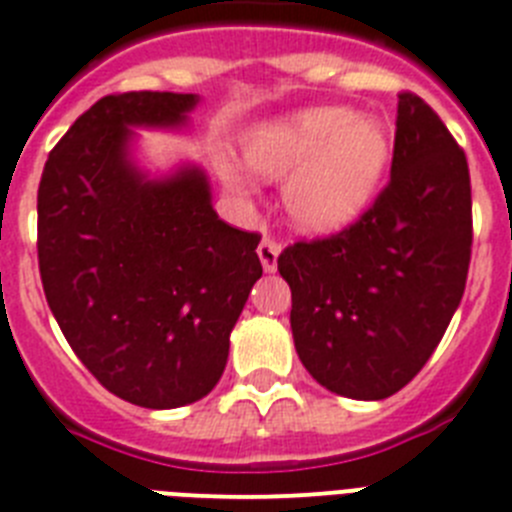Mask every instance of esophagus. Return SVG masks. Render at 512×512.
I'll return each instance as SVG.
<instances>
[{
    "instance_id": "34e87169",
    "label": "esophagus",
    "mask_w": 512,
    "mask_h": 512,
    "mask_svg": "<svg viewBox=\"0 0 512 512\" xmlns=\"http://www.w3.org/2000/svg\"><path fill=\"white\" fill-rule=\"evenodd\" d=\"M257 255H260V263H263V268L268 270V273H273V270L278 268V255H281V244H278L276 239H270V236H265L263 242H260V247H257Z\"/></svg>"
}]
</instances>
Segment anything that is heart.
<instances>
[{"mask_svg":"<svg viewBox=\"0 0 512 512\" xmlns=\"http://www.w3.org/2000/svg\"><path fill=\"white\" fill-rule=\"evenodd\" d=\"M249 166L285 179L283 205L296 229L333 234L362 216L390 163V137L380 122L356 119L343 106L304 109L273 119L244 137ZM231 182L247 187L234 166Z\"/></svg>","mask_w":512,"mask_h":512,"instance_id":"obj_1","label":"heart"}]
</instances>
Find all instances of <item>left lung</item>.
<instances>
[{
    "label": "left lung",
    "instance_id": "left-lung-1",
    "mask_svg": "<svg viewBox=\"0 0 512 512\" xmlns=\"http://www.w3.org/2000/svg\"><path fill=\"white\" fill-rule=\"evenodd\" d=\"M471 242L466 153L435 109L403 90L390 182L375 203L346 229L278 255L309 375L356 401L409 385L461 304Z\"/></svg>",
    "mask_w": 512,
    "mask_h": 512
}]
</instances>
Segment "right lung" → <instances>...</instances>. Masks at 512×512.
Wrapping results in <instances>:
<instances>
[{
	"label": "right lung",
	"mask_w": 512,
	"mask_h": 512,
	"mask_svg": "<svg viewBox=\"0 0 512 512\" xmlns=\"http://www.w3.org/2000/svg\"><path fill=\"white\" fill-rule=\"evenodd\" d=\"M195 93L96 101L54 145L38 184V270L64 338L109 393L143 409L200 401L221 380L255 281L260 234L223 223L187 166L148 179L132 127H179Z\"/></svg>",
	"instance_id": "right-lung-1"
}]
</instances>
